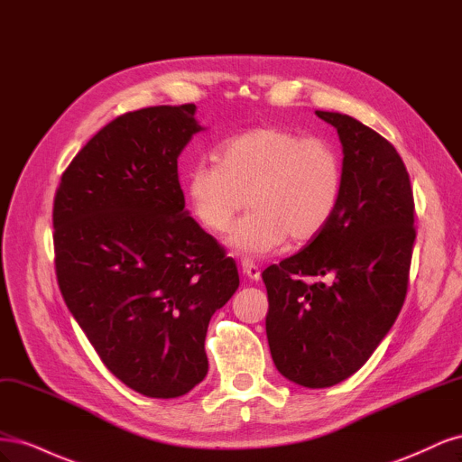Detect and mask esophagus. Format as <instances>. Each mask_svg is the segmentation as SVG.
<instances>
[{
	"instance_id": "obj_1",
	"label": "esophagus",
	"mask_w": 462,
	"mask_h": 462,
	"mask_svg": "<svg viewBox=\"0 0 462 462\" xmlns=\"http://www.w3.org/2000/svg\"><path fill=\"white\" fill-rule=\"evenodd\" d=\"M241 268H243V273L248 277V279H253V282H258L260 279V270L256 268V265L250 262V260H243L241 262Z\"/></svg>"
}]
</instances>
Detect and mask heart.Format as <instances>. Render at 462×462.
<instances>
[{
	"instance_id": "1",
	"label": "heart",
	"mask_w": 462,
	"mask_h": 462,
	"mask_svg": "<svg viewBox=\"0 0 462 462\" xmlns=\"http://www.w3.org/2000/svg\"><path fill=\"white\" fill-rule=\"evenodd\" d=\"M343 189L339 153L319 138H302L282 127H258L231 136L217 150V163L199 162L187 175V199L202 226L231 233L243 254L272 253L287 236L310 241L324 229Z\"/></svg>"
}]
</instances>
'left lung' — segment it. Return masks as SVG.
Segmentation results:
<instances>
[{"instance_id": "8db88e82", "label": "left lung", "mask_w": 462, "mask_h": 462, "mask_svg": "<svg viewBox=\"0 0 462 462\" xmlns=\"http://www.w3.org/2000/svg\"><path fill=\"white\" fill-rule=\"evenodd\" d=\"M316 116L343 146L339 204L300 253L262 273L273 365L310 389L346 380L383 341L407 297L416 239L411 179L393 144L351 116Z\"/></svg>"}]
</instances>
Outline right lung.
I'll use <instances>...</instances> for the list:
<instances>
[{
  "label": "right lung",
  "instance_id": "obj_1",
  "mask_svg": "<svg viewBox=\"0 0 462 462\" xmlns=\"http://www.w3.org/2000/svg\"><path fill=\"white\" fill-rule=\"evenodd\" d=\"M197 106L125 114L67 167L53 200L55 273L67 309L107 370L153 399L208 374L214 312L239 272L185 209L177 158L204 131Z\"/></svg>",
  "mask_w": 462,
  "mask_h": 462
}]
</instances>
